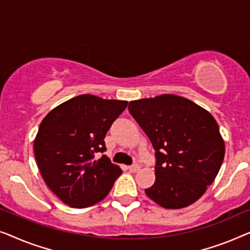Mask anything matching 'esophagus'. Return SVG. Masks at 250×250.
<instances>
[{
    "label": "esophagus",
    "mask_w": 250,
    "mask_h": 250,
    "mask_svg": "<svg viewBox=\"0 0 250 250\" xmlns=\"http://www.w3.org/2000/svg\"><path fill=\"white\" fill-rule=\"evenodd\" d=\"M128 168L130 172H137V171H139L140 167L138 164H133V165H130V167H128Z\"/></svg>",
    "instance_id": "1"
}]
</instances>
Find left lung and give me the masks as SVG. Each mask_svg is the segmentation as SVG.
Instances as JSON below:
<instances>
[{"label":"left lung","instance_id":"left-lung-1","mask_svg":"<svg viewBox=\"0 0 250 250\" xmlns=\"http://www.w3.org/2000/svg\"><path fill=\"white\" fill-rule=\"evenodd\" d=\"M128 110L156 150V179L146 195L164 208L194 204L212 185L224 159L226 146L215 119L172 94L131 101Z\"/></svg>","mask_w":250,"mask_h":250}]
</instances>
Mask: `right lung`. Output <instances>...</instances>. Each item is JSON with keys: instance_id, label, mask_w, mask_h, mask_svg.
Instances as JSON below:
<instances>
[{"instance_id": "add662e5", "label": "right lung", "mask_w": 250, "mask_h": 250, "mask_svg": "<svg viewBox=\"0 0 250 250\" xmlns=\"http://www.w3.org/2000/svg\"><path fill=\"white\" fill-rule=\"evenodd\" d=\"M128 102L83 94L53 108L34 140L37 167L45 184L66 205L83 208L107 196L122 173L103 153L104 138Z\"/></svg>"}]
</instances>
